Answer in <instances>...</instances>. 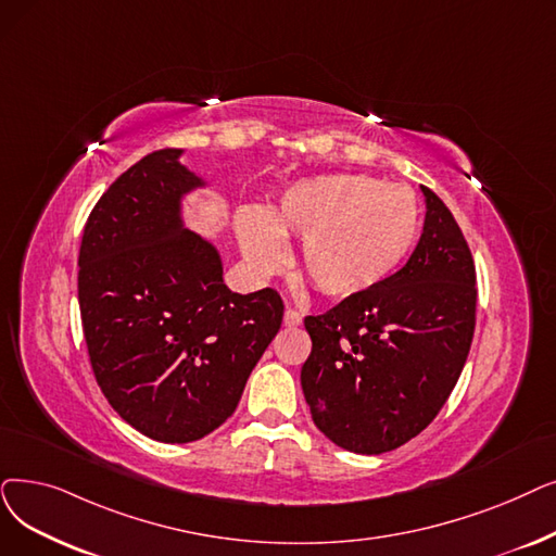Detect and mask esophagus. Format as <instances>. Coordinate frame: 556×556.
I'll return each mask as SVG.
<instances>
[{
	"label": "esophagus",
	"instance_id": "1",
	"mask_svg": "<svg viewBox=\"0 0 556 556\" xmlns=\"http://www.w3.org/2000/svg\"><path fill=\"white\" fill-rule=\"evenodd\" d=\"M283 325L286 327H300L302 325V316L295 308H286L283 311Z\"/></svg>",
	"mask_w": 556,
	"mask_h": 556
}]
</instances>
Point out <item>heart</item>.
I'll return each instance as SVG.
<instances>
[{
	"mask_svg": "<svg viewBox=\"0 0 556 556\" xmlns=\"http://www.w3.org/2000/svg\"><path fill=\"white\" fill-rule=\"evenodd\" d=\"M422 231L408 188L368 175H323L288 186L270 211L236 213V236L258 275L288 263L286 238L302 240V273L333 300L364 295L412 258Z\"/></svg>",
	"mask_w": 556,
	"mask_h": 556,
	"instance_id": "1",
	"label": "heart"
}]
</instances>
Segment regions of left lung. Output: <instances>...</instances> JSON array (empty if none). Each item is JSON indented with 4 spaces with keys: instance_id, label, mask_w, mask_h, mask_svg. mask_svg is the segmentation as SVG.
Instances as JSON below:
<instances>
[{
    "instance_id": "8db88e82",
    "label": "left lung",
    "mask_w": 556,
    "mask_h": 556,
    "mask_svg": "<svg viewBox=\"0 0 556 556\" xmlns=\"http://www.w3.org/2000/svg\"><path fill=\"white\" fill-rule=\"evenodd\" d=\"M425 227L389 281L304 318L311 354L302 391L311 418L338 447L391 452L439 416L475 333L477 275L443 200L422 186Z\"/></svg>"
}]
</instances>
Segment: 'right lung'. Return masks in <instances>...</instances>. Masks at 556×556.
<instances>
[{"label": "right lung", "instance_id": "1", "mask_svg": "<svg viewBox=\"0 0 556 556\" xmlns=\"http://www.w3.org/2000/svg\"><path fill=\"white\" fill-rule=\"evenodd\" d=\"M179 156L159 150L119 175L79 250L94 379L119 418L161 443L204 439L236 412L283 318L273 288L231 293L218 250L184 225V195L206 184Z\"/></svg>", "mask_w": 556, "mask_h": 556}]
</instances>
